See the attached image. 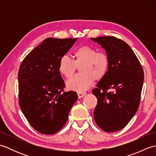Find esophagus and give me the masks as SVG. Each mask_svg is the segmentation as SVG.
Segmentation results:
<instances>
[{
  "mask_svg": "<svg viewBox=\"0 0 156 156\" xmlns=\"http://www.w3.org/2000/svg\"><path fill=\"white\" fill-rule=\"evenodd\" d=\"M86 95V92H78V96L79 98H81L84 97V96Z\"/></svg>",
  "mask_w": 156,
  "mask_h": 156,
  "instance_id": "1",
  "label": "esophagus"
}]
</instances>
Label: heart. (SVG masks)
Segmentation results:
<instances>
[{"instance_id":"obj_1","label":"heart","mask_w":156,"mask_h":156,"mask_svg":"<svg viewBox=\"0 0 156 156\" xmlns=\"http://www.w3.org/2000/svg\"><path fill=\"white\" fill-rule=\"evenodd\" d=\"M73 60L68 55H63L59 60L58 69L66 78H71L78 67L81 74L72 77L67 82V87L72 90H87L94 80H101L107 74L110 59L105 52H97V49L88 45H82L76 49Z\"/></svg>"}]
</instances>
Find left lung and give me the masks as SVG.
Segmentation results:
<instances>
[{"label":"left lung","mask_w":156,"mask_h":156,"mask_svg":"<svg viewBox=\"0 0 156 156\" xmlns=\"http://www.w3.org/2000/svg\"><path fill=\"white\" fill-rule=\"evenodd\" d=\"M110 59L107 74L92 90L97 98L94 111L96 123L106 132L124 128L138 110L144 73L129 45L113 36L91 38Z\"/></svg>","instance_id":"left-lung-1"}]
</instances>
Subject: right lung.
<instances>
[{
    "label": "right lung",
    "mask_w": 156,
    "mask_h": 156,
    "mask_svg": "<svg viewBox=\"0 0 156 156\" xmlns=\"http://www.w3.org/2000/svg\"><path fill=\"white\" fill-rule=\"evenodd\" d=\"M77 38H48L34 48L19 67V103L32 127L39 133H57L67 122L78 99L76 92H64L59 60Z\"/></svg>",
    "instance_id": "obj_1"
}]
</instances>
